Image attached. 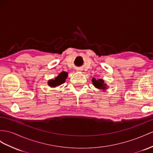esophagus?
<instances>
[{
	"mask_svg": "<svg viewBox=\"0 0 153 153\" xmlns=\"http://www.w3.org/2000/svg\"><path fill=\"white\" fill-rule=\"evenodd\" d=\"M77 70H79V69H77ZM77 71H78V70H77Z\"/></svg>",
	"mask_w": 153,
	"mask_h": 153,
	"instance_id": "34e87169",
	"label": "esophagus"
}]
</instances>
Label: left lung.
<instances>
[{"mask_svg": "<svg viewBox=\"0 0 153 153\" xmlns=\"http://www.w3.org/2000/svg\"><path fill=\"white\" fill-rule=\"evenodd\" d=\"M92 83L94 85V86L97 88L102 90V91H105L107 88V84L105 83V82L103 79H96L95 78H92Z\"/></svg>", "mask_w": 153, "mask_h": 153, "instance_id": "8db88e82", "label": "left lung"}]
</instances>
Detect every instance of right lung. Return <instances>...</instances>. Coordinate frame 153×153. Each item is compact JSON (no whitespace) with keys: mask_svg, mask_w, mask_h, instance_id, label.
Wrapping results in <instances>:
<instances>
[{"mask_svg":"<svg viewBox=\"0 0 153 153\" xmlns=\"http://www.w3.org/2000/svg\"><path fill=\"white\" fill-rule=\"evenodd\" d=\"M68 76V73L65 72H62L58 76L55 78L54 79L49 80L48 82V84L50 87H56L59 85H61V84L64 83L66 77Z\"/></svg>","mask_w":153,"mask_h":153,"instance_id":"add662e5","label":"right lung"}]
</instances>
